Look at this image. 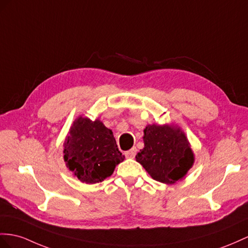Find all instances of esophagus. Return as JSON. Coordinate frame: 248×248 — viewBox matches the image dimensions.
I'll list each match as a JSON object with an SVG mask.
<instances>
[{
	"instance_id": "esophagus-1",
	"label": "esophagus",
	"mask_w": 248,
	"mask_h": 248,
	"mask_svg": "<svg viewBox=\"0 0 248 248\" xmlns=\"http://www.w3.org/2000/svg\"><path fill=\"white\" fill-rule=\"evenodd\" d=\"M136 153H137V149L136 148H132L131 150L126 151L125 153H124V155H125L126 158H134Z\"/></svg>"
}]
</instances>
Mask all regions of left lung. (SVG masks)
<instances>
[{
  "label": "left lung",
  "mask_w": 248,
  "mask_h": 248,
  "mask_svg": "<svg viewBox=\"0 0 248 248\" xmlns=\"http://www.w3.org/2000/svg\"><path fill=\"white\" fill-rule=\"evenodd\" d=\"M144 148L136 155L154 180L167 185L180 180L194 163L187 138L180 129L170 125H148L144 129Z\"/></svg>",
  "instance_id": "1"
}]
</instances>
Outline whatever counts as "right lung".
<instances>
[{
    "instance_id": "1",
    "label": "right lung",
    "mask_w": 248,
    "mask_h": 248,
    "mask_svg": "<svg viewBox=\"0 0 248 248\" xmlns=\"http://www.w3.org/2000/svg\"><path fill=\"white\" fill-rule=\"evenodd\" d=\"M63 159L80 181L92 185L110 177L124 156L118 150L112 131L103 123L79 117L67 136Z\"/></svg>"
}]
</instances>
